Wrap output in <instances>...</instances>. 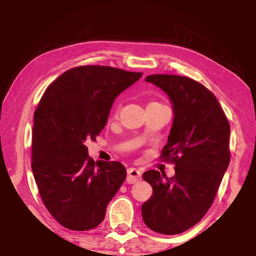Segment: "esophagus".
<instances>
[{
	"mask_svg": "<svg viewBox=\"0 0 256 256\" xmlns=\"http://www.w3.org/2000/svg\"><path fill=\"white\" fill-rule=\"evenodd\" d=\"M141 177V172L136 170V168H128V177H126V182L128 184H134L136 182L140 180Z\"/></svg>",
	"mask_w": 256,
	"mask_h": 256,
	"instance_id": "esophagus-1",
	"label": "esophagus"
}]
</instances>
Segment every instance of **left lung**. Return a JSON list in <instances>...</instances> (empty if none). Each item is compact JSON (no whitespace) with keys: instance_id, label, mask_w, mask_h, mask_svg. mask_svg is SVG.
Instances as JSON below:
<instances>
[{"instance_id":"obj_1","label":"left lung","mask_w":256,"mask_h":256,"mask_svg":"<svg viewBox=\"0 0 256 256\" xmlns=\"http://www.w3.org/2000/svg\"><path fill=\"white\" fill-rule=\"evenodd\" d=\"M146 81L172 102L174 120L162 158L175 164V176L144 172L154 193L141 206L142 219L151 230L176 235L210 209L230 160V126L214 94L198 82L170 74H152Z\"/></svg>"}]
</instances>
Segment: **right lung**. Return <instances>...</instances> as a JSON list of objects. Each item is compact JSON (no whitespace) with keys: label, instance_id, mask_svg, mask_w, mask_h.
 <instances>
[{"label":"right lung","instance_id":"obj_1","mask_svg":"<svg viewBox=\"0 0 256 256\" xmlns=\"http://www.w3.org/2000/svg\"><path fill=\"white\" fill-rule=\"evenodd\" d=\"M141 76L110 66H78L42 94L34 114L32 168L42 202L63 227L96 228L126 178L122 164L94 162L86 144L96 141L116 97Z\"/></svg>","mask_w":256,"mask_h":256}]
</instances>
